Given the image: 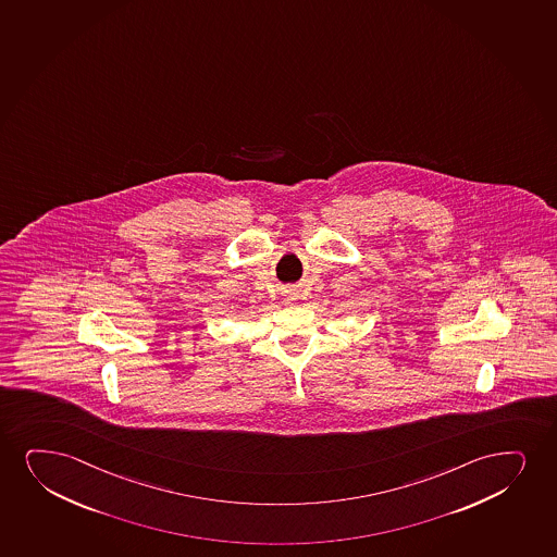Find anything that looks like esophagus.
<instances>
[{"label":"esophagus","instance_id":"1","mask_svg":"<svg viewBox=\"0 0 557 557\" xmlns=\"http://www.w3.org/2000/svg\"><path fill=\"white\" fill-rule=\"evenodd\" d=\"M296 298H298V293H296V288H287V290L283 293V300H285V304H293L295 302Z\"/></svg>","mask_w":557,"mask_h":557}]
</instances>
